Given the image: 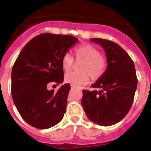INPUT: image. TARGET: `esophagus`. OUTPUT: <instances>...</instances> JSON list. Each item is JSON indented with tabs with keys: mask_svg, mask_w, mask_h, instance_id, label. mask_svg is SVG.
Masks as SVG:
<instances>
[{
	"mask_svg": "<svg viewBox=\"0 0 151 151\" xmlns=\"http://www.w3.org/2000/svg\"><path fill=\"white\" fill-rule=\"evenodd\" d=\"M74 86H72V85H71V88H72V89H74Z\"/></svg>",
	"mask_w": 151,
	"mask_h": 151,
	"instance_id": "obj_1",
	"label": "esophagus"
}]
</instances>
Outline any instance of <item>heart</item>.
<instances>
[{
  "instance_id": "heart-1",
  "label": "heart",
  "mask_w": 151,
  "mask_h": 151,
  "mask_svg": "<svg viewBox=\"0 0 151 151\" xmlns=\"http://www.w3.org/2000/svg\"><path fill=\"white\" fill-rule=\"evenodd\" d=\"M77 61H84L80 67L83 72H69L65 76V81L75 86L87 84L90 76L93 80H97L106 70V60L101 56V52L90 44H83L75 50ZM74 59L72 55L65 53L61 58V66L65 72H68L73 68Z\"/></svg>"
}]
</instances>
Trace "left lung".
Masks as SVG:
<instances>
[{"mask_svg":"<svg viewBox=\"0 0 151 151\" xmlns=\"http://www.w3.org/2000/svg\"><path fill=\"white\" fill-rule=\"evenodd\" d=\"M90 40L104 48L108 66L91 86L94 90H83L82 105L90 121L109 126L121 121L129 111L137 87L136 69L131 58L119 44L99 38Z\"/></svg>","mask_w":151,"mask_h":151,"instance_id":"1","label":"left lung"}]
</instances>
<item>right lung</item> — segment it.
<instances>
[{
	"mask_svg": "<svg viewBox=\"0 0 151 151\" xmlns=\"http://www.w3.org/2000/svg\"><path fill=\"white\" fill-rule=\"evenodd\" d=\"M78 39L70 35L42 33L22 50L12 71V96L22 118L40 129L55 126L65 113L70 84L57 92L50 83H63L61 58Z\"/></svg>",
	"mask_w": 151,
	"mask_h": 151,
	"instance_id": "right-lung-1",
	"label": "right lung"
}]
</instances>
